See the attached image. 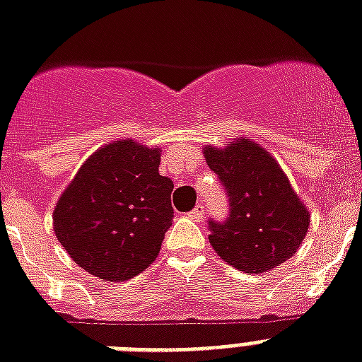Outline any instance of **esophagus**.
I'll return each mask as SVG.
<instances>
[{
	"instance_id": "34e87169",
	"label": "esophagus",
	"mask_w": 362,
	"mask_h": 362,
	"mask_svg": "<svg viewBox=\"0 0 362 362\" xmlns=\"http://www.w3.org/2000/svg\"><path fill=\"white\" fill-rule=\"evenodd\" d=\"M187 216L191 217V219H193V221H202V216H204V206H202V204H197L195 208H193V210L189 211V214H187Z\"/></svg>"
}]
</instances>
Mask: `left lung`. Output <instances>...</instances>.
<instances>
[{
    "label": "left lung",
    "mask_w": 362,
    "mask_h": 362,
    "mask_svg": "<svg viewBox=\"0 0 362 362\" xmlns=\"http://www.w3.org/2000/svg\"><path fill=\"white\" fill-rule=\"evenodd\" d=\"M204 158L228 201L223 221L208 219V240L217 255L255 275L293 257L310 219L277 161L247 139L223 151L206 146Z\"/></svg>",
    "instance_id": "left-lung-1"
}]
</instances>
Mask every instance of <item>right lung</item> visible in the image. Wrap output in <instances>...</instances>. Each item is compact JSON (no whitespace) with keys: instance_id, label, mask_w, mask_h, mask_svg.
<instances>
[{"instance_id":"right-lung-1","label":"right lung","mask_w":362,"mask_h":362,"mask_svg":"<svg viewBox=\"0 0 362 362\" xmlns=\"http://www.w3.org/2000/svg\"><path fill=\"white\" fill-rule=\"evenodd\" d=\"M160 151L115 141L85 161L54 210V230L90 275L119 283L145 272L173 225V180Z\"/></svg>"}]
</instances>
